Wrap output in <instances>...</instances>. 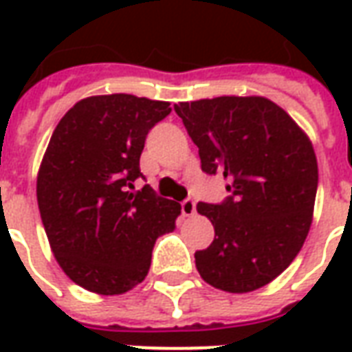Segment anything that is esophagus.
<instances>
[{
    "label": "esophagus",
    "mask_w": 352,
    "mask_h": 352,
    "mask_svg": "<svg viewBox=\"0 0 352 352\" xmlns=\"http://www.w3.org/2000/svg\"><path fill=\"white\" fill-rule=\"evenodd\" d=\"M181 211H183L184 217H192L196 213V201L190 198H186L184 201H181Z\"/></svg>",
    "instance_id": "obj_1"
}]
</instances>
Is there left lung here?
<instances>
[{"instance_id":"1","label":"left lung","mask_w":352,"mask_h":352,"mask_svg":"<svg viewBox=\"0 0 352 352\" xmlns=\"http://www.w3.org/2000/svg\"><path fill=\"white\" fill-rule=\"evenodd\" d=\"M175 113L198 146L201 171L230 181L222 204H198L214 226L213 243L194 254L201 279L234 294L265 287L309 234L318 184L309 138L260 96L183 101Z\"/></svg>"}]
</instances>
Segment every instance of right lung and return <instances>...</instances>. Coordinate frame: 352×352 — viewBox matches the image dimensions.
Segmentation results:
<instances>
[{
    "label": "right lung",
    "mask_w": 352,
    "mask_h": 352,
    "mask_svg": "<svg viewBox=\"0 0 352 352\" xmlns=\"http://www.w3.org/2000/svg\"><path fill=\"white\" fill-rule=\"evenodd\" d=\"M171 113L168 101L131 94L75 103L37 173V206L50 249L65 275L103 296L145 279L156 239L175 228L181 206L145 184L139 158L146 133Z\"/></svg>",
    "instance_id": "add662e5"
}]
</instances>
